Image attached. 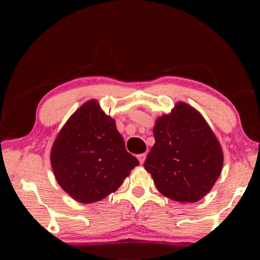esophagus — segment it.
Returning <instances> with one entry per match:
<instances>
[{
	"label": "esophagus",
	"instance_id": "esophagus-1",
	"mask_svg": "<svg viewBox=\"0 0 260 260\" xmlns=\"http://www.w3.org/2000/svg\"><path fill=\"white\" fill-rule=\"evenodd\" d=\"M146 157H147L146 153H140V155H138V159L140 161V164H143L144 160H146Z\"/></svg>",
	"mask_w": 260,
	"mask_h": 260
}]
</instances>
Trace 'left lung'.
Returning <instances> with one entry per match:
<instances>
[{
    "label": "left lung",
    "mask_w": 260,
    "mask_h": 260,
    "mask_svg": "<svg viewBox=\"0 0 260 260\" xmlns=\"http://www.w3.org/2000/svg\"><path fill=\"white\" fill-rule=\"evenodd\" d=\"M155 144L144 161L158 191L180 203H195L221 173L222 149L203 116L179 102L156 120Z\"/></svg>",
    "instance_id": "obj_1"
}]
</instances>
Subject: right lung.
Segmentation results:
<instances>
[{
    "mask_svg": "<svg viewBox=\"0 0 260 260\" xmlns=\"http://www.w3.org/2000/svg\"><path fill=\"white\" fill-rule=\"evenodd\" d=\"M50 160L63 190L85 204L116 191L139 165L127 152L116 121L94 100L82 104L60 129Z\"/></svg>",
    "mask_w": 260,
    "mask_h": 260,
    "instance_id": "obj_1",
    "label": "right lung"
}]
</instances>
